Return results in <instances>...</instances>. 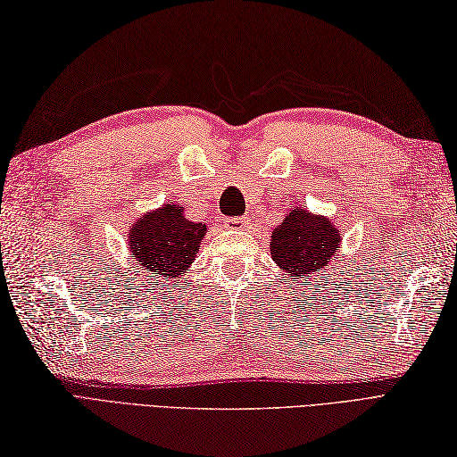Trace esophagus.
<instances>
[{
  "instance_id": "34e87169",
  "label": "esophagus",
  "mask_w": 457,
  "mask_h": 457,
  "mask_svg": "<svg viewBox=\"0 0 457 457\" xmlns=\"http://www.w3.org/2000/svg\"><path fill=\"white\" fill-rule=\"evenodd\" d=\"M225 227L227 228H230V230H244V228H248L250 227V219H246V217H242V219H228L227 222H225Z\"/></svg>"
}]
</instances>
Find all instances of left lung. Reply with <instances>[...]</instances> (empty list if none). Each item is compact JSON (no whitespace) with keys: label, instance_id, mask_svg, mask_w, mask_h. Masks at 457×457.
Returning <instances> with one entry per match:
<instances>
[{"label":"left lung","instance_id":"left-lung-1","mask_svg":"<svg viewBox=\"0 0 457 457\" xmlns=\"http://www.w3.org/2000/svg\"><path fill=\"white\" fill-rule=\"evenodd\" d=\"M341 248V230L333 222L304 207L287 209L283 222L271 232L270 252L288 279H314L326 273Z\"/></svg>","mask_w":457,"mask_h":457}]
</instances>
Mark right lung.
Returning a JSON list of instances; mask_svg holds the SVG:
<instances>
[{"mask_svg": "<svg viewBox=\"0 0 457 457\" xmlns=\"http://www.w3.org/2000/svg\"><path fill=\"white\" fill-rule=\"evenodd\" d=\"M207 225L184 215V207L166 202L145 213L129 227L128 252L149 277L180 279L202 248Z\"/></svg>", "mask_w": 457, "mask_h": 457, "instance_id": "right-lung-1", "label": "right lung"}]
</instances>
